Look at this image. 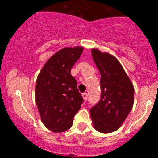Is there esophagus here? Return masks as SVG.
Wrapping results in <instances>:
<instances>
[{
  "label": "esophagus",
  "instance_id": "obj_1",
  "mask_svg": "<svg viewBox=\"0 0 158 158\" xmlns=\"http://www.w3.org/2000/svg\"><path fill=\"white\" fill-rule=\"evenodd\" d=\"M82 97H83L84 100H85V101H86V100H88V94H87V93H82Z\"/></svg>",
  "mask_w": 158,
  "mask_h": 158
}]
</instances>
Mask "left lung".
Masks as SVG:
<instances>
[{"instance_id":"8db88e82","label":"left lung","mask_w":158,"mask_h":158,"mask_svg":"<svg viewBox=\"0 0 158 158\" xmlns=\"http://www.w3.org/2000/svg\"><path fill=\"white\" fill-rule=\"evenodd\" d=\"M100 73V100L90 109L94 128L111 133L120 127L134 104V86L116 58L97 49L92 50Z\"/></svg>"}]
</instances>
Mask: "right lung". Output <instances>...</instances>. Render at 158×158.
<instances>
[{
  "label": "right lung",
  "instance_id": "right-lung-1",
  "mask_svg": "<svg viewBox=\"0 0 158 158\" xmlns=\"http://www.w3.org/2000/svg\"><path fill=\"white\" fill-rule=\"evenodd\" d=\"M83 47H65L46 62L37 77L35 100L41 120L53 132H63L72 127L83 98L70 71Z\"/></svg>",
  "mask_w": 158,
  "mask_h": 158
}]
</instances>
